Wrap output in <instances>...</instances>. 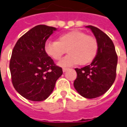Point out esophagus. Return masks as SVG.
<instances>
[{
  "label": "esophagus",
  "instance_id": "obj_1",
  "mask_svg": "<svg viewBox=\"0 0 127 127\" xmlns=\"http://www.w3.org/2000/svg\"><path fill=\"white\" fill-rule=\"evenodd\" d=\"M68 70V68H63V72H65V71H67Z\"/></svg>",
  "mask_w": 127,
  "mask_h": 127
}]
</instances>
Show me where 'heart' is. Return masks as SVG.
<instances>
[{
  "mask_svg": "<svg viewBox=\"0 0 127 127\" xmlns=\"http://www.w3.org/2000/svg\"><path fill=\"white\" fill-rule=\"evenodd\" d=\"M98 48L95 37L77 30L61 34L57 41H47L44 47L47 55L55 60H59L67 50L68 55L58 63L62 67L89 64L97 56Z\"/></svg>",
  "mask_w": 127,
  "mask_h": 127,
  "instance_id": "heart-1",
  "label": "heart"
}]
</instances>
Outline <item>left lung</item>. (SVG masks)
<instances>
[{"label": "left lung", "mask_w": 127, "mask_h": 127, "mask_svg": "<svg viewBox=\"0 0 127 127\" xmlns=\"http://www.w3.org/2000/svg\"><path fill=\"white\" fill-rule=\"evenodd\" d=\"M86 27L91 30L98 42V52L90 65L75 69L77 76L74 87L82 97L93 99L104 94L114 83L118 56L109 36L96 27Z\"/></svg>", "instance_id": "8db88e82"}]
</instances>
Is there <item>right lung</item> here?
I'll use <instances>...</instances> for the list:
<instances>
[{
	"instance_id": "add662e5",
	"label": "right lung",
	"mask_w": 127,
	"mask_h": 127,
	"mask_svg": "<svg viewBox=\"0 0 127 127\" xmlns=\"http://www.w3.org/2000/svg\"><path fill=\"white\" fill-rule=\"evenodd\" d=\"M57 29L38 25L18 39L12 50L9 70L13 86L27 99L40 102L52 93L62 68L45 52V42Z\"/></svg>"
}]
</instances>
